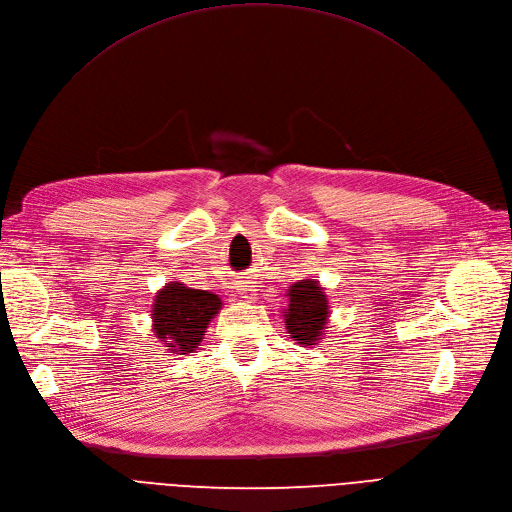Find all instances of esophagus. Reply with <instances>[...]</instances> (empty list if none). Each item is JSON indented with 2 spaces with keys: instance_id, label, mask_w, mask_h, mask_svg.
I'll return each instance as SVG.
<instances>
[{
  "instance_id": "esophagus-1",
  "label": "esophagus",
  "mask_w": 512,
  "mask_h": 512,
  "mask_svg": "<svg viewBox=\"0 0 512 512\" xmlns=\"http://www.w3.org/2000/svg\"><path fill=\"white\" fill-rule=\"evenodd\" d=\"M235 289H237V298L239 300H243V302H254L256 300V285H252L250 281H239L237 285H235Z\"/></svg>"
}]
</instances>
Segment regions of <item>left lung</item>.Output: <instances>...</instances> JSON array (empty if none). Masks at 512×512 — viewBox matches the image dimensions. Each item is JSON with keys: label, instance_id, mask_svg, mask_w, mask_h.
I'll use <instances>...</instances> for the list:
<instances>
[{"label": "left lung", "instance_id": "8db88e82", "mask_svg": "<svg viewBox=\"0 0 512 512\" xmlns=\"http://www.w3.org/2000/svg\"><path fill=\"white\" fill-rule=\"evenodd\" d=\"M289 304L283 312L285 329L298 346L314 348L329 321V300L316 279H302L287 289Z\"/></svg>", "mask_w": 512, "mask_h": 512}]
</instances>
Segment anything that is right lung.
Returning a JSON list of instances; mask_svg holds the SVG:
<instances>
[{"label":"right lung","instance_id":"obj_1","mask_svg":"<svg viewBox=\"0 0 512 512\" xmlns=\"http://www.w3.org/2000/svg\"><path fill=\"white\" fill-rule=\"evenodd\" d=\"M223 300L212 291L170 281L154 298L152 331L173 354H189L200 346L208 323L221 312Z\"/></svg>","mask_w":512,"mask_h":512}]
</instances>
